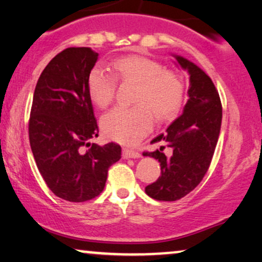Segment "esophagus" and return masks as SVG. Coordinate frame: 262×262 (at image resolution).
I'll use <instances>...</instances> for the list:
<instances>
[{
    "instance_id": "34e87169",
    "label": "esophagus",
    "mask_w": 262,
    "mask_h": 262,
    "mask_svg": "<svg viewBox=\"0 0 262 262\" xmlns=\"http://www.w3.org/2000/svg\"><path fill=\"white\" fill-rule=\"evenodd\" d=\"M123 158L128 159V158H139L140 157V152L135 151V149H130V148H123Z\"/></svg>"
}]
</instances>
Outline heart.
Instances as JSON below:
<instances>
[{"mask_svg":"<svg viewBox=\"0 0 262 262\" xmlns=\"http://www.w3.org/2000/svg\"><path fill=\"white\" fill-rule=\"evenodd\" d=\"M113 75L93 68L87 75V91L98 107L113 102L116 81L135 85L132 107H115L104 115L100 125L111 140L132 145L152 129L153 116L166 121L180 110L184 98V81L179 73L144 56H124L111 64Z\"/></svg>","mask_w":262,"mask_h":262,"instance_id":"heart-1","label":"heart"}]
</instances>
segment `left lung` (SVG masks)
Returning a JSON list of instances; mask_svg holds the SVG:
<instances>
[{
	"instance_id": "1",
	"label": "left lung",
	"mask_w": 262,
	"mask_h": 262,
	"mask_svg": "<svg viewBox=\"0 0 262 262\" xmlns=\"http://www.w3.org/2000/svg\"><path fill=\"white\" fill-rule=\"evenodd\" d=\"M181 67L189 73V89L183 114L151 144L163 142L155 152H144L158 159L159 179L145 188L146 194L159 201H176L195 189L206 175L217 146L222 124V102L210 76L196 64L176 56Z\"/></svg>"
}]
</instances>
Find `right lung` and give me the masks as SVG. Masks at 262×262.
Listing matches in <instances>:
<instances>
[{
    "label": "right lung",
    "instance_id": "add662e5",
    "mask_svg": "<svg viewBox=\"0 0 262 262\" xmlns=\"http://www.w3.org/2000/svg\"><path fill=\"white\" fill-rule=\"evenodd\" d=\"M98 54L68 48L49 62L34 90L29 137L34 160L56 196L92 200L105 187L107 170L121 158V146L91 144L98 124L87 91V75Z\"/></svg>",
    "mask_w": 262,
    "mask_h": 262
}]
</instances>
